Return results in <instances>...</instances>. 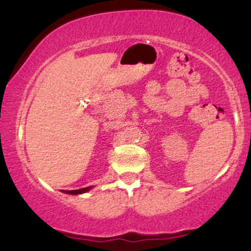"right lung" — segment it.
I'll list each match as a JSON object with an SVG mask.
<instances>
[{
    "label": "right lung",
    "instance_id": "right-lung-1",
    "mask_svg": "<svg viewBox=\"0 0 251 251\" xmlns=\"http://www.w3.org/2000/svg\"><path fill=\"white\" fill-rule=\"evenodd\" d=\"M92 188L91 186H87V188H83V189H79V190H63V192L65 194H70V195H80V194H85V192H87L88 190H91Z\"/></svg>",
    "mask_w": 251,
    "mask_h": 251
}]
</instances>
